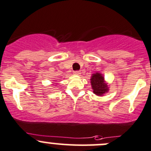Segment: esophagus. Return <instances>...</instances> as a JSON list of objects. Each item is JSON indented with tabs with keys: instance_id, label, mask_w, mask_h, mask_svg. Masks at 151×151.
Listing matches in <instances>:
<instances>
[{
	"instance_id": "34e87169",
	"label": "esophagus",
	"mask_w": 151,
	"mask_h": 151,
	"mask_svg": "<svg viewBox=\"0 0 151 151\" xmlns=\"http://www.w3.org/2000/svg\"><path fill=\"white\" fill-rule=\"evenodd\" d=\"M74 75H80V71H74Z\"/></svg>"
}]
</instances>
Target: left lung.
<instances>
[{"instance_id": "left-lung-1", "label": "left lung", "mask_w": 151, "mask_h": 151, "mask_svg": "<svg viewBox=\"0 0 151 151\" xmlns=\"http://www.w3.org/2000/svg\"><path fill=\"white\" fill-rule=\"evenodd\" d=\"M91 85L93 93L97 96H101L108 91L107 85L104 83V78L99 73H96L91 77Z\"/></svg>"}]
</instances>
